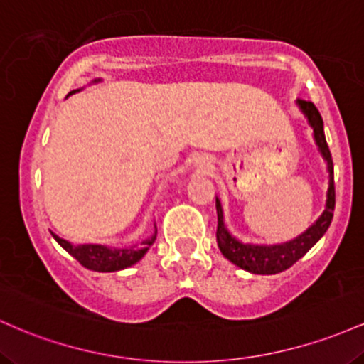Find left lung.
I'll return each mask as SVG.
<instances>
[{"label":"left lung","instance_id":"1","mask_svg":"<svg viewBox=\"0 0 364 364\" xmlns=\"http://www.w3.org/2000/svg\"><path fill=\"white\" fill-rule=\"evenodd\" d=\"M301 109L308 117L309 125L313 127L314 141L318 148L326 160L328 166V193H326V206L320 218L313 223L304 234L296 237L289 242L277 244V246H255V244H242L234 239L227 232L225 223H223V211L222 204L216 199V215H218V227H216V242H218L220 251L228 261L237 264L242 270L258 273V275H275L287 268H291L297 259H301L306 252L311 249L321 235L325 234L326 228L330 227L333 218V210H336V186H333V161L330 154L328 144H326L325 132H323V120H321L320 112L311 101L297 100Z\"/></svg>","mask_w":364,"mask_h":364}]
</instances>
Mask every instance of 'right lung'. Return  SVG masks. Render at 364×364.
I'll use <instances>...</instances> for the list:
<instances>
[{"label":"right lung","instance_id":"obj_1","mask_svg":"<svg viewBox=\"0 0 364 364\" xmlns=\"http://www.w3.org/2000/svg\"><path fill=\"white\" fill-rule=\"evenodd\" d=\"M75 91H72L73 94ZM158 228L154 225V232L148 239L142 240L141 246H134L129 249H109L106 246H100V244H82V246H72L70 242H67L65 239H60L58 235L53 234L56 242L60 244L68 255H72L73 258L79 261L84 268L92 272H118L124 270V268L132 267L136 264L142 256L148 252V249L153 246V242L156 240Z\"/></svg>","mask_w":364,"mask_h":364}]
</instances>
